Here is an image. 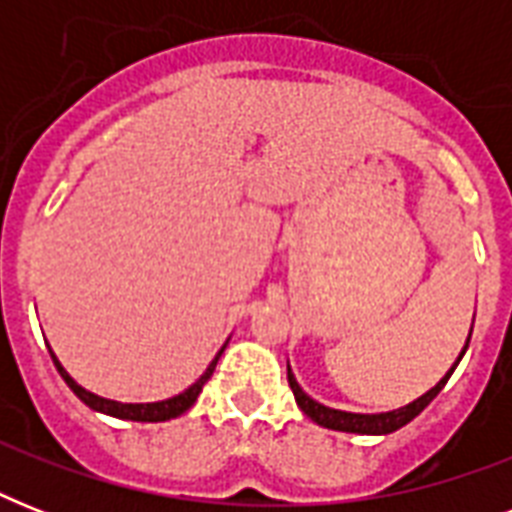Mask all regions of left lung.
I'll return each mask as SVG.
<instances>
[{
    "instance_id": "1",
    "label": "left lung",
    "mask_w": 512,
    "mask_h": 512,
    "mask_svg": "<svg viewBox=\"0 0 512 512\" xmlns=\"http://www.w3.org/2000/svg\"><path fill=\"white\" fill-rule=\"evenodd\" d=\"M470 332H473V327H470ZM470 342V337H468ZM468 342H465V348H462L460 358L454 361L452 369L441 377V380L433 385V388L428 390V393H422L420 398H414L412 404L401 406V409H393V412H377V414H358V412H342V409H332V406H324L319 404V401H313L308 393H305L303 388H300V382L295 380V372H292V366L287 364V380H289V388H292V393H295V401L297 406L303 409L308 417H311L316 425H321V428H329V430H342V433H358V436H388V433H393V430L404 428L406 422H412L417 414L425 409V406L433 401V398L444 390L446 380L452 377V372L457 369V364L462 361V356H465V350H468Z\"/></svg>"
}]
</instances>
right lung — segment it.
I'll use <instances>...</instances> for the list:
<instances>
[{"mask_svg":"<svg viewBox=\"0 0 512 512\" xmlns=\"http://www.w3.org/2000/svg\"><path fill=\"white\" fill-rule=\"evenodd\" d=\"M228 345V342H225ZM225 345L220 350H217V356L212 358V364L207 366V372L201 374L199 380L193 382L191 388H185L183 393H177V396L172 398H164V401H151V404H122V401H111V398H103V396H95V393H90V390H84L79 382L71 377V374L63 369V364L58 361V356L50 350L52 361H55V366H58L60 377L66 380V385L71 390H74L76 396L82 398L84 404L90 406V409H95V412H103V414H111V417H119V420H132V422H164V420H172V417H180L183 412H188L193 404H196V398H199L201 388H204V382L212 377V372H215L217 366V358H220V353L225 350ZM50 348V345H47Z\"/></svg>","mask_w":512,"mask_h":512,"instance_id":"right-lung-1","label":"right lung"}]
</instances>
